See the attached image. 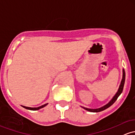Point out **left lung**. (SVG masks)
<instances>
[{"label":"left lung","mask_w":135,"mask_h":135,"mask_svg":"<svg viewBox=\"0 0 135 135\" xmlns=\"http://www.w3.org/2000/svg\"><path fill=\"white\" fill-rule=\"evenodd\" d=\"M122 73H123L122 79V81H121L120 84L117 92L116 94L113 96V98L111 99V100L108 103L106 104V105H104V106H103V107L99 108H97V109L87 108L83 107V106H81V107H82L83 108H84V109H86V110L88 111V112H102V111L104 110V109H107L109 107V106H112V105L113 104L115 101H116L117 99V98L118 97V96L122 94L123 88H124V83H125V78H126V74H125V70H124V69H123L122 70Z\"/></svg>","instance_id":"obj_1"}]
</instances>
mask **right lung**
Wrapping results in <instances>:
<instances>
[{"label": "right lung", "instance_id": "add662e5", "mask_svg": "<svg viewBox=\"0 0 135 135\" xmlns=\"http://www.w3.org/2000/svg\"><path fill=\"white\" fill-rule=\"evenodd\" d=\"M47 104H48V103L42 105V106H39V107H38V108H30V107H26V106H22V107H23V108H24L27 109H29V110H33V111H35V110H38V109H40L42 108L45 107V106H47Z\"/></svg>", "mask_w": 135, "mask_h": 135}]
</instances>
